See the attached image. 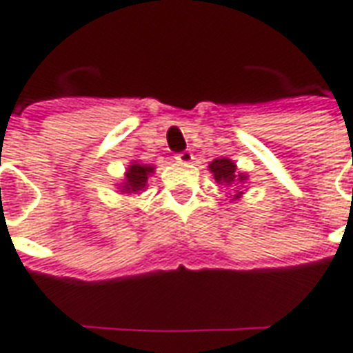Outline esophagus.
Masks as SVG:
<instances>
[{
  "label": "esophagus",
  "mask_w": 353,
  "mask_h": 353,
  "mask_svg": "<svg viewBox=\"0 0 353 353\" xmlns=\"http://www.w3.org/2000/svg\"><path fill=\"white\" fill-rule=\"evenodd\" d=\"M192 159H194V157H192L191 151H183V153L176 154V161L179 162V164H191Z\"/></svg>",
  "instance_id": "esophagus-1"
}]
</instances>
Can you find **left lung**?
Listing matches in <instances>:
<instances>
[{
    "instance_id": "obj_1",
    "label": "left lung",
    "mask_w": 353,
    "mask_h": 353,
    "mask_svg": "<svg viewBox=\"0 0 353 353\" xmlns=\"http://www.w3.org/2000/svg\"><path fill=\"white\" fill-rule=\"evenodd\" d=\"M208 170L212 172V176L217 183L225 185L230 191L229 199L230 202H236L244 196L245 181H248V174H244L242 170H238L236 162L227 157L215 159L208 164Z\"/></svg>"
}]
</instances>
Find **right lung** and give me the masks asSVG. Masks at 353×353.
Masks as SVG:
<instances>
[{
	"label": "right lung",
	"mask_w": 353,
	"mask_h": 353,
	"mask_svg": "<svg viewBox=\"0 0 353 353\" xmlns=\"http://www.w3.org/2000/svg\"><path fill=\"white\" fill-rule=\"evenodd\" d=\"M154 174V166L134 161L128 164L124 172L121 183H117V189L121 194H141L149 187V177Z\"/></svg>",
	"instance_id": "1"
}]
</instances>
